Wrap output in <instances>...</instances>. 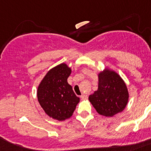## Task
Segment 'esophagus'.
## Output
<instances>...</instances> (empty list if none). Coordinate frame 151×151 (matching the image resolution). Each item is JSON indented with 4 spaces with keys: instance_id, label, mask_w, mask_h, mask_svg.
Returning <instances> with one entry per match:
<instances>
[{
    "instance_id": "1",
    "label": "esophagus",
    "mask_w": 151,
    "mask_h": 151,
    "mask_svg": "<svg viewBox=\"0 0 151 151\" xmlns=\"http://www.w3.org/2000/svg\"><path fill=\"white\" fill-rule=\"evenodd\" d=\"M88 98V95H81V99H86Z\"/></svg>"
}]
</instances>
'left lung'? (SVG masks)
Returning a JSON list of instances; mask_svg holds the SVG:
<instances>
[{
    "instance_id": "left-lung-1",
    "label": "left lung",
    "mask_w": 151,
    "mask_h": 151,
    "mask_svg": "<svg viewBox=\"0 0 151 151\" xmlns=\"http://www.w3.org/2000/svg\"><path fill=\"white\" fill-rule=\"evenodd\" d=\"M129 93L127 85L118 73L105 70L99 74V88L88 98L98 113L111 117L127 106Z\"/></svg>"
}]
</instances>
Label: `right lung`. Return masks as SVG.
Here are the masks:
<instances>
[{"label":"right lung","instance_id":"1","mask_svg":"<svg viewBox=\"0 0 151 151\" xmlns=\"http://www.w3.org/2000/svg\"><path fill=\"white\" fill-rule=\"evenodd\" d=\"M70 73V68L61 63L46 73L38 88L41 107L50 117L59 121L70 118L80 101L67 83Z\"/></svg>","mask_w":151,"mask_h":151}]
</instances>
